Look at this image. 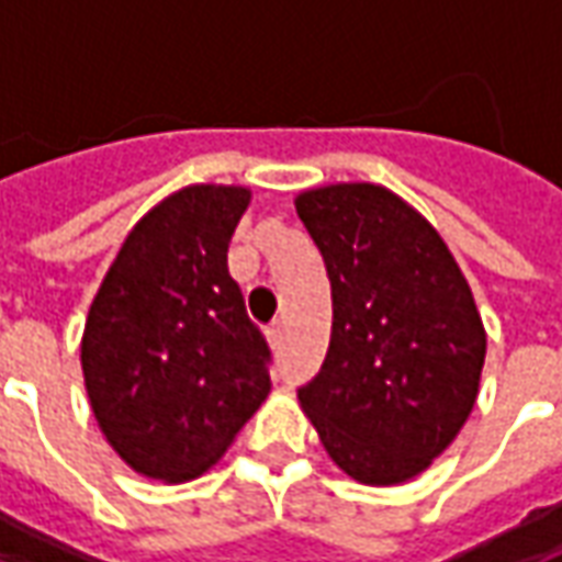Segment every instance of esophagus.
Returning a JSON list of instances; mask_svg holds the SVG:
<instances>
[{
    "mask_svg": "<svg viewBox=\"0 0 562 562\" xmlns=\"http://www.w3.org/2000/svg\"><path fill=\"white\" fill-rule=\"evenodd\" d=\"M266 336H269V346L281 348V342H284V327H281V324H274V327H269Z\"/></svg>",
    "mask_w": 562,
    "mask_h": 562,
    "instance_id": "esophagus-1",
    "label": "esophagus"
}]
</instances>
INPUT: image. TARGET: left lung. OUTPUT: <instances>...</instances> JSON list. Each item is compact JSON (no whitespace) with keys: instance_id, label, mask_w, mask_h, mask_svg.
Here are the masks:
<instances>
[{"instance_id":"obj_1","label":"left lung","mask_w":562,"mask_h":562,"mask_svg":"<svg viewBox=\"0 0 562 562\" xmlns=\"http://www.w3.org/2000/svg\"><path fill=\"white\" fill-rule=\"evenodd\" d=\"M333 293L330 348L300 404L324 450L367 486L413 481L474 409L486 330L425 216L376 183L296 195Z\"/></svg>"}]
</instances>
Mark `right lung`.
I'll return each instance as SVG.
<instances>
[{
    "mask_svg": "<svg viewBox=\"0 0 562 562\" xmlns=\"http://www.w3.org/2000/svg\"><path fill=\"white\" fill-rule=\"evenodd\" d=\"M244 186H183L127 232L81 333L103 437L143 477L186 483L229 450L272 392L269 346L226 254Z\"/></svg>",
    "mask_w": 562,
    "mask_h": 562,
    "instance_id": "right-lung-1",
    "label": "right lung"
}]
</instances>
